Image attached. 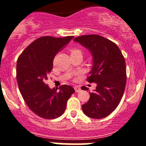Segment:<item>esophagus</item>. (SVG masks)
Segmentation results:
<instances>
[{"mask_svg":"<svg viewBox=\"0 0 146 146\" xmlns=\"http://www.w3.org/2000/svg\"><path fill=\"white\" fill-rule=\"evenodd\" d=\"M74 90H75L76 92H79V91H80V86H75L74 87Z\"/></svg>","mask_w":146,"mask_h":146,"instance_id":"34e87169","label":"esophagus"}]
</instances>
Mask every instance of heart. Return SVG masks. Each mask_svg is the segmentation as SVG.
<instances>
[{"instance_id":"1","label":"heart","mask_w":146,"mask_h":146,"mask_svg":"<svg viewBox=\"0 0 146 146\" xmlns=\"http://www.w3.org/2000/svg\"><path fill=\"white\" fill-rule=\"evenodd\" d=\"M70 52H71V55H72V54H75V53H82L81 50H79V49H77V48L71 49Z\"/></svg>"}]
</instances>
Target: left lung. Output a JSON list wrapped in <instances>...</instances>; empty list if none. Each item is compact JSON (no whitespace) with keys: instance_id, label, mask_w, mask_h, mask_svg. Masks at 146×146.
Returning <instances> with one entry per match:
<instances>
[{"instance_id":"8db88e82","label":"left lung","mask_w":146,"mask_h":146,"mask_svg":"<svg viewBox=\"0 0 146 146\" xmlns=\"http://www.w3.org/2000/svg\"><path fill=\"white\" fill-rule=\"evenodd\" d=\"M88 49L93 56V67L88 82L97 84L90 99L82 104V111L92 118H105L116 109L123 95L126 82V63L114 42L99 35H83L74 39ZM82 90H88L82 86Z\"/></svg>"}]
</instances>
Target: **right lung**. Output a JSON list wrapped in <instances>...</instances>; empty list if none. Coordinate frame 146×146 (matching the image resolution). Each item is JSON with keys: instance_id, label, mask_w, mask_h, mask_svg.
Listing matches in <instances>:
<instances>
[{"instance_id": "right-lung-1", "label": "right lung", "mask_w": 146, "mask_h": 146, "mask_svg": "<svg viewBox=\"0 0 146 146\" xmlns=\"http://www.w3.org/2000/svg\"><path fill=\"white\" fill-rule=\"evenodd\" d=\"M72 38V36L40 37L27 47L17 59V80L20 93L28 108L42 118L60 116L65 111L68 99L75 92L67 85L60 86L57 91L46 84L54 58Z\"/></svg>"}]
</instances>
